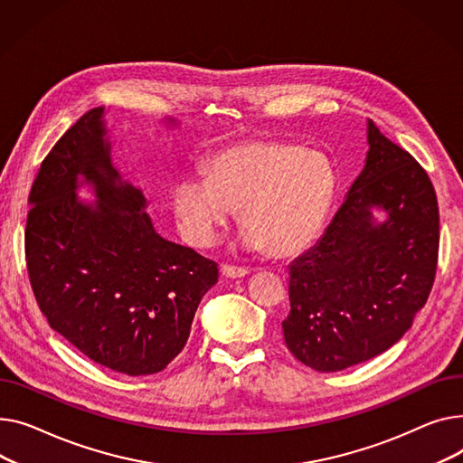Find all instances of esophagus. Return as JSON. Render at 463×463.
Segmentation results:
<instances>
[{
    "instance_id": "1",
    "label": "esophagus",
    "mask_w": 463,
    "mask_h": 463,
    "mask_svg": "<svg viewBox=\"0 0 463 463\" xmlns=\"http://www.w3.org/2000/svg\"><path fill=\"white\" fill-rule=\"evenodd\" d=\"M221 273L226 279H242V277H247L250 270L249 269H242V267H233V265H222L221 267Z\"/></svg>"
}]
</instances>
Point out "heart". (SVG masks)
<instances>
[{"instance_id":"1","label":"heart","mask_w":463,"mask_h":463,"mask_svg":"<svg viewBox=\"0 0 463 463\" xmlns=\"http://www.w3.org/2000/svg\"><path fill=\"white\" fill-rule=\"evenodd\" d=\"M205 172L181 175L172 190L179 232L198 249L219 242L241 209L242 250L293 256L319 233L336 188L327 158L286 142L226 146Z\"/></svg>"}]
</instances>
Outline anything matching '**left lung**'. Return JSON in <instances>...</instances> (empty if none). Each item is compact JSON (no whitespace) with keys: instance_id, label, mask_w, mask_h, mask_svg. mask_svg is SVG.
<instances>
[{"instance_id":"left-lung-1","label":"left lung","mask_w":463,"mask_h":463,"mask_svg":"<svg viewBox=\"0 0 463 463\" xmlns=\"http://www.w3.org/2000/svg\"><path fill=\"white\" fill-rule=\"evenodd\" d=\"M366 132L363 172L314 247L289 263L284 340L295 359L317 372H338L392 347L411 329L436 279V190L372 119Z\"/></svg>"}]
</instances>
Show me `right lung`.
I'll return each instance as SVG.
<instances>
[{"label": "right lung", "instance_id": "1", "mask_svg": "<svg viewBox=\"0 0 463 463\" xmlns=\"http://www.w3.org/2000/svg\"><path fill=\"white\" fill-rule=\"evenodd\" d=\"M80 187L93 203L77 196ZM30 207L27 273L50 327L114 372L165 370L184 347L203 295L219 282V267L155 230L144 190L114 166L104 106L52 147Z\"/></svg>", "mask_w": 463, "mask_h": 463}]
</instances>
